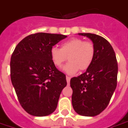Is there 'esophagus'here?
<instances>
[{
    "mask_svg": "<svg viewBox=\"0 0 128 128\" xmlns=\"http://www.w3.org/2000/svg\"><path fill=\"white\" fill-rule=\"evenodd\" d=\"M66 78L67 83H69V82H70V80H71V77H69V76H66Z\"/></svg>",
    "mask_w": 128,
    "mask_h": 128,
    "instance_id": "34e87169",
    "label": "esophagus"
}]
</instances>
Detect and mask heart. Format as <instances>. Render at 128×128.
<instances>
[{"mask_svg": "<svg viewBox=\"0 0 128 128\" xmlns=\"http://www.w3.org/2000/svg\"><path fill=\"white\" fill-rule=\"evenodd\" d=\"M94 53L92 42L78 38H70L61 44V48L52 47L50 51L51 60L56 67H62L68 59L70 62L64 67V71L68 74H74L78 69L87 70L93 62Z\"/></svg>", "mask_w": 128, "mask_h": 128, "instance_id": "heart-1", "label": "heart"}]
</instances>
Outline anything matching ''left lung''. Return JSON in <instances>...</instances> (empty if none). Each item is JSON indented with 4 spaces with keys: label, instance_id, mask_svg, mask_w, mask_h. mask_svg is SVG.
I'll list each match as a JSON object with an SVG mask.
<instances>
[{
    "label": "left lung",
    "instance_id": "8db88e82",
    "mask_svg": "<svg viewBox=\"0 0 128 128\" xmlns=\"http://www.w3.org/2000/svg\"><path fill=\"white\" fill-rule=\"evenodd\" d=\"M90 38L94 46L93 62L85 73L71 79L72 105L83 116H94L104 111L117 86L118 63L111 44L93 34H78Z\"/></svg>",
    "mask_w": 128,
    "mask_h": 128
}]
</instances>
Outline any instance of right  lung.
<instances>
[{"instance_id":"1","label":"right lung","mask_w":128,"mask_h":128,"mask_svg":"<svg viewBox=\"0 0 128 128\" xmlns=\"http://www.w3.org/2000/svg\"><path fill=\"white\" fill-rule=\"evenodd\" d=\"M67 36L37 33L22 40L10 61V77L21 106L28 114L46 116L55 111L66 76L53 64L50 51Z\"/></svg>"}]
</instances>
